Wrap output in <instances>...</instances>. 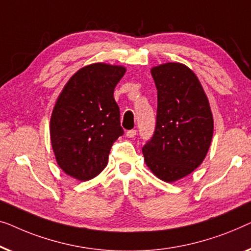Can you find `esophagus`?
Returning a JSON list of instances; mask_svg holds the SVG:
<instances>
[{
    "mask_svg": "<svg viewBox=\"0 0 251 251\" xmlns=\"http://www.w3.org/2000/svg\"><path fill=\"white\" fill-rule=\"evenodd\" d=\"M135 135H136V129H129L126 132L127 137H134Z\"/></svg>",
    "mask_w": 251,
    "mask_h": 251,
    "instance_id": "esophagus-1",
    "label": "esophagus"
}]
</instances>
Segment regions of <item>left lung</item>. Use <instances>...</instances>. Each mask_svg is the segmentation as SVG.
I'll use <instances>...</instances> for the list:
<instances>
[{"mask_svg":"<svg viewBox=\"0 0 251 251\" xmlns=\"http://www.w3.org/2000/svg\"><path fill=\"white\" fill-rule=\"evenodd\" d=\"M151 75L158 91L157 121L142 152L150 171L172 183L191 174L203 161L213 139V115L189 67L167 62L153 67Z\"/></svg>","mask_w":251,"mask_h":251,"instance_id":"left-lung-1","label":"left lung"}]
</instances>
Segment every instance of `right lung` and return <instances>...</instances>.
Wrapping results in <instances>:
<instances>
[{"instance_id":"1","label":"right lung","mask_w":251,"mask_h":251,"mask_svg":"<svg viewBox=\"0 0 251 251\" xmlns=\"http://www.w3.org/2000/svg\"><path fill=\"white\" fill-rule=\"evenodd\" d=\"M125 73L123 66L92 63L74 74L56 99L52 149L59 167L78 181L103 171L112 144L124 134L114 90Z\"/></svg>"}]
</instances>
